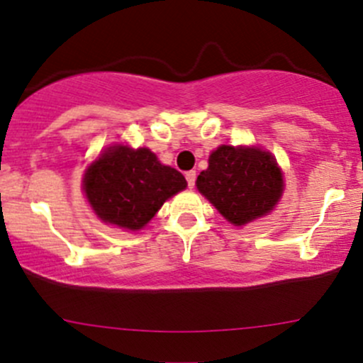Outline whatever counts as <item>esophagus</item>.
<instances>
[{"label":"esophagus","instance_id":"34e87169","mask_svg":"<svg viewBox=\"0 0 363 363\" xmlns=\"http://www.w3.org/2000/svg\"><path fill=\"white\" fill-rule=\"evenodd\" d=\"M186 181H188L189 188H193V186H195V181H196V172L195 170L186 172Z\"/></svg>","mask_w":363,"mask_h":363}]
</instances>
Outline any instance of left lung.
Wrapping results in <instances>:
<instances>
[{"label":"left lung","instance_id":"1","mask_svg":"<svg viewBox=\"0 0 363 363\" xmlns=\"http://www.w3.org/2000/svg\"><path fill=\"white\" fill-rule=\"evenodd\" d=\"M196 188L230 223L240 226L272 211L283 195V175L270 152L221 145L196 179Z\"/></svg>","mask_w":363,"mask_h":363}]
</instances>
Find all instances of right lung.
Segmentation results:
<instances>
[{
  "mask_svg": "<svg viewBox=\"0 0 363 363\" xmlns=\"http://www.w3.org/2000/svg\"><path fill=\"white\" fill-rule=\"evenodd\" d=\"M186 184L184 175L161 164L155 152L126 145L107 149L84 175V191L98 218L126 230L147 225Z\"/></svg>",
  "mask_w": 363,
  "mask_h": 363,
  "instance_id": "1",
  "label": "right lung"
}]
</instances>
